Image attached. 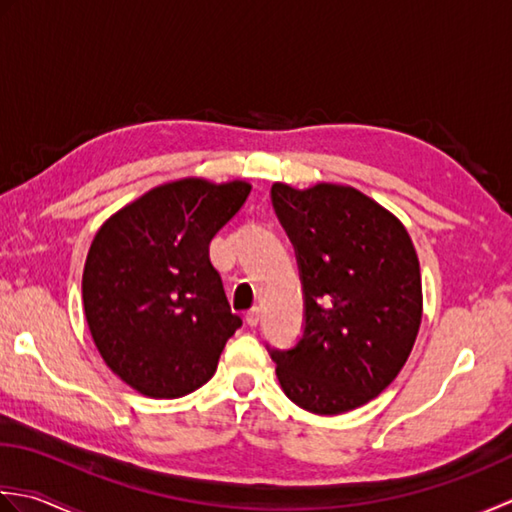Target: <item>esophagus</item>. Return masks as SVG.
Segmentation results:
<instances>
[{
  "mask_svg": "<svg viewBox=\"0 0 512 512\" xmlns=\"http://www.w3.org/2000/svg\"><path fill=\"white\" fill-rule=\"evenodd\" d=\"M245 320H247V325L249 327H256L258 325V320H260V309L258 307H252L247 311V316H245Z\"/></svg>",
  "mask_w": 512,
  "mask_h": 512,
  "instance_id": "esophagus-1",
  "label": "esophagus"
}]
</instances>
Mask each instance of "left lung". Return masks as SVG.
I'll use <instances>...</instances> for the list:
<instances>
[{
	"instance_id": "1",
	"label": "left lung",
	"mask_w": 512,
	"mask_h": 512,
	"mask_svg": "<svg viewBox=\"0 0 512 512\" xmlns=\"http://www.w3.org/2000/svg\"><path fill=\"white\" fill-rule=\"evenodd\" d=\"M271 205L296 252L302 336L269 349L287 398L318 415L358 409L404 367L422 320V278L404 225L353 187L274 183Z\"/></svg>"
}]
</instances>
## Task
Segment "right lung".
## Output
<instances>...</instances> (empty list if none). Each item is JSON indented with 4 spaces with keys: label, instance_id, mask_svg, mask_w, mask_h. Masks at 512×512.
I'll return each instance as SVG.
<instances>
[{
    "label": "right lung",
    "instance_id": "right-lung-1",
    "mask_svg": "<svg viewBox=\"0 0 512 512\" xmlns=\"http://www.w3.org/2000/svg\"><path fill=\"white\" fill-rule=\"evenodd\" d=\"M252 187L183 179L154 187L103 223L83 267V309L101 358L150 398H181L212 378L232 314L210 243Z\"/></svg>",
    "mask_w": 512,
    "mask_h": 512
}]
</instances>
